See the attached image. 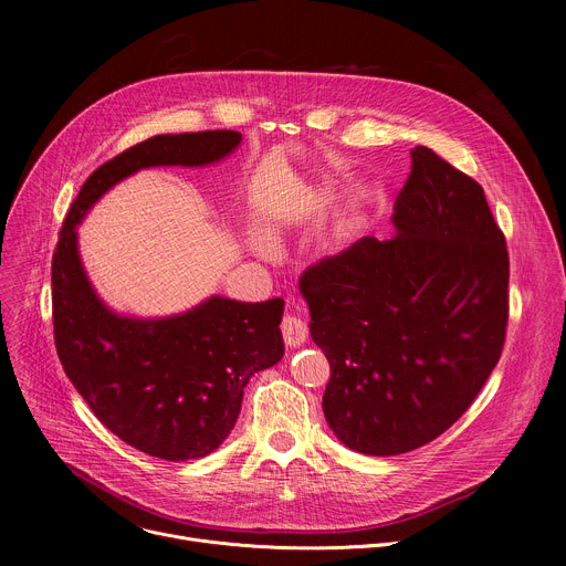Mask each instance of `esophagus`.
Instances as JSON below:
<instances>
[{"mask_svg":"<svg viewBox=\"0 0 566 566\" xmlns=\"http://www.w3.org/2000/svg\"><path fill=\"white\" fill-rule=\"evenodd\" d=\"M282 336H284V343L289 347L304 345V340L308 336V329L304 325V319H300L295 315H284V319H282Z\"/></svg>","mask_w":566,"mask_h":566,"instance_id":"esophagus-1","label":"esophagus"}]
</instances>
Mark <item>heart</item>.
<instances>
[{
    "label": "heart",
    "instance_id": "1",
    "mask_svg": "<svg viewBox=\"0 0 566 566\" xmlns=\"http://www.w3.org/2000/svg\"><path fill=\"white\" fill-rule=\"evenodd\" d=\"M253 247H255L258 251H262V253L269 249V247H266V239H264L262 234H253Z\"/></svg>",
    "mask_w": 566,
    "mask_h": 566
}]
</instances>
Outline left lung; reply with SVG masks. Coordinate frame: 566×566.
<instances>
[{
	"label": "left lung",
	"mask_w": 566,
	"mask_h": 566,
	"mask_svg": "<svg viewBox=\"0 0 566 566\" xmlns=\"http://www.w3.org/2000/svg\"><path fill=\"white\" fill-rule=\"evenodd\" d=\"M410 154L396 234L363 237L300 277L332 367L325 419L371 457L443 434L495 369L509 322L506 239L483 188L430 147Z\"/></svg>",
	"instance_id": "left-lung-1"
}]
</instances>
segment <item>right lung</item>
I'll use <instances>...</instances> for the list:
<instances>
[{
  "mask_svg": "<svg viewBox=\"0 0 566 566\" xmlns=\"http://www.w3.org/2000/svg\"><path fill=\"white\" fill-rule=\"evenodd\" d=\"M239 143V132L214 129L160 134L125 149L80 188L53 253V334L64 374L107 430L166 461L199 459L226 441L251 376L284 356V300L212 295L168 317L120 315L94 291L75 228L138 170L212 166Z\"/></svg>",
  "mask_w": 566,
  "mask_h": 566,
  "instance_id": "1",
  "label": "right lung"
}]
</instances>
